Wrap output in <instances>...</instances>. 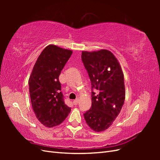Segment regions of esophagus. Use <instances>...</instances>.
Here are the masks:
<instances>
[{"label": "esophagus", "instance_id": "obj_1", "mask_svg": "<svg viewBox=\"0 0 160 160\" xmlns=\"http://www.w3.org/2000/svg\"><path fill=\"white\" fill-rule=\"evenodd\" d=\"M78 102H79V99H75L74 101H73V103H74V105H77L78 104Z\"/></svg>", "mask_w": 160, "mask_h": 160}]
</instances>
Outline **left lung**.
Segmentation results:
<instances>
[{
  "label": "left lung",
  "mask_w": 160,
  "mask_h": 160,
  "mask_svg": "<svg viewBox=\"0 0 160 160\" xmlns=\"http://www.w3.org/2000/svg\"><path fill=\"white\" fill-rule=\"evenodd\" d=\"M81 59L91 82L92 105L84 113L88 126L94 132L108 129L124 103V75L117 58L110 51H82Z\"/></svg>",
  "instance_id": "left-lung-1"
}]
</instances>
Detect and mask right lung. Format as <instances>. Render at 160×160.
Instances as JSON below:
<instances>
[{"mask_svg": "<svg viewBox=\"0 0 160 160\" xmlns=\"http://www.w3.org/2000/svg\"><path fill=\"white\" fill-rule=\"evenodd\" d=\"M72 52L55 45H48L38 56L28 79L34 113L47 128L60 125L71 111L64 102L59 77Z\"/></svg>", "mask_w": 160, "mask_h": 160, "instance_id": "obj_1", "label": "right lung"}]
</instances>
